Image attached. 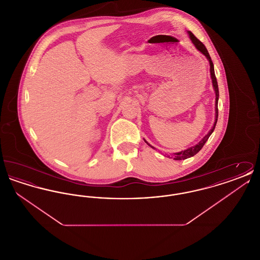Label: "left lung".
Returning <instances> with one entry per match:
<instances>
[{
	"label": "left lung",
	"instance_id": "8db88e82",
	"mask_svg": "<svg viewBox=\"0 0 260 260\" xmlns=\"http://www.w3.org/2000/svg\"><path fill=\"white\" fill-rule=\"evenodd\" d=\"M189 35H190V39H191V41H192V43L196 46V48L198 49L202 53H204L206 56H207V58L209 59V61H210V77H211V80H212V85H213V88H214V90H215V122H214V124H213V126H212V128L210 129V132H209V134L207 135V136H205L200 142H199L198 144L196 145V146H194V147H191V148L186 149L184 151H181V152H178V153H175L174 155H173V159L174 160H177V161H180V160H184V159H187V158H190V157H193L194 155H196L197 153H198L199 151L201 150V149L203 148V146L205 145V143L207 142V140L209 139V137H210V135L212 134V132L214 131V128H215V125H216V123H217V118H218V98H219V91H218V85H217V81H216V77H215V74H214V67H213V63L211 61V58H210V53H209V51L207 50V48L205 47V45L199 40L198 38L196 37L192 32H189ZM147 143V142H146ZM149 146H151L149 143H147ZM152 148H154L153 146H151Z\"/></svg>",
	"mask_w": 260,
	"mask_h": 260
}]
</instances>
